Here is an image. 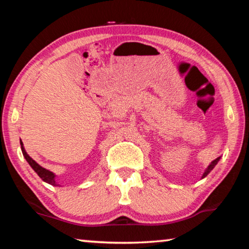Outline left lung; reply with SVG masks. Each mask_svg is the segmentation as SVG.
I'll list each match as a JSON object with an SVG mask.
<instances>
[{"label": "left lung", "instance_id": "1", "mask_svg": "<svg viewBox=\"0 0 249 249\" xmlns=\"http://www.w3.org/2000/svg\"><path fill=\"white\" fill-rule=\"evenodd\" d=\"M218 160H220V157H218V158H216L215 160H213V161H212V162H211V165L209 166V168H208V170H206V171L204 172V175H203V177H202V178H204V177H206V176H208V175L210 174V171H211V170H212L214 167H215V165H216V163H217V161H218Z\"/></svg>", "mask_w": 249, "mask_h": 249}]
</instances>
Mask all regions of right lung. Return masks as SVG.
I'll use <instances>...</instances> for the list:
<instances>
[{"label":"right lung","mask_w":249,"mask_h":249,"mask_svg":"<svg viewBox=\"0 0 249 249\" xmlns=\"http://www.w3.org/2000/svg\"><path fill=\"white\" fill-rule=\"evenodd\" d=\"M20 148H22V153H23V155H24L25 159L27 160V162L29 163V165H31V167L33 168V169L36 171V174L38 175V176L40 177V178L45 181V182H47V183L52 184V185H58V184L56 183V181H54V175L53 174L52 171H49V170H47V169H45V168L40 167V166L38 165V163H37V162L35 161V160H33L31 157H29L26 151H25V149H24L23 142H20Z\"/></svg>","instance_id":"add662e5"}]
</instances>
